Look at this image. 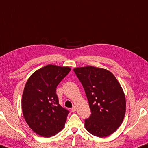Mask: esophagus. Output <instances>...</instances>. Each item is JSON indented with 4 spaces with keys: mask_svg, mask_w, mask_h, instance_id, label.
<instances>
[{
    "mask_svg": "<svg viewBox=\"0 0 148 148\" xmlns=\"http://www.w3.org/2000/svg\"><path fill=\"white\" fill-rule=\"evenodd\" d=\"M76 107H75V106H73V107H72V108L71 109V111H72V112H74V111H76Z\"/></svg>",
    "mask_w": 148,
    "mask_h": 148,
    "instance_id": "34e87169",
    "label": "esophagus"
}]
</instances>
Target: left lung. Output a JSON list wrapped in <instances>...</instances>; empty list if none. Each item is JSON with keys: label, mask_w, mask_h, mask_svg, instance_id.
I'll use <instances>...</instances> for the list:
<instances>
[{"label": "left lung", "mask_w": 148, "mask_h": 148, "mask_svg": "<svg viewBox=\"0 0 148 148\" xmlns=\"http://www.w3.org/2000/svg\"><path fill=\"white\" fill-rule=\"evenodd\" d=\"M84 88L91 114L85 120L88 132L98 137L113 133L124 119L126 103L122 87L111 72L92 66L74 69Z\"/></svg>", "instance_id": "8db88e82"}]
</instances>
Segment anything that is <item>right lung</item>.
Masks as SVG:
<instances>
[{"label":"right lung","instance_id":"right-lung-1","mask_svg":"<svg viewBox=\"0 0 148 148\" xmlns=\"http://www.w3.org/2000/svg\"><path fill=\"white\" fill-rule=\"evenodd\" d=\"M68 66L48 65L29 77L22 96L23 116L29 127L43 137L63 130L69 111L59 104L56 88L71 71Z\"/></svg>","mask_w":148,"mask_h":148}]
</instances>
